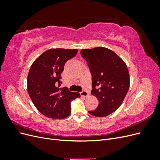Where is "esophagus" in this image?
I'll list each match as a JSON object with an SVG mask.
<instances>
[{"label":"esophagus","mask_w":160,"mask_h":160,"mask_svg":"<svg viewBox=\"0 0 160 160\" xmlns=\"http://www.w3.org/2000/svg\"><path fill=\"white\" fill-rule=\"evenodd\" d=\"M80 94L81 96L85 97V98H86V97H88L89 95L88 91H87L86 90H83L81 92H80Z\"/></svg>","instance_id":"obj_1"}]
</instances>
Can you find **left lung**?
<instances>
[{
    "label": "left lung",
    "instance_id": "1",
    "mask_svg": "<svg viewBox=\"0 0 160 160\" xmlns=\"http://www.w3.org/2000/svg\"><path fill=\"white\" fill-rule=\"evenodd\" d=\"M92 76L91 94L99 105L89 113L95 117H106L122 105L129 88V74L125 62L113 51L105 47L81 49Z\"/></svg>",
    "mask_w": 160,
    "mask_h": 160
}]
</instances>
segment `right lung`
I'll return each mask as SVG.
<instances>
[{"label":"right lung","mask_w":160,"mask_h":160,"mask_svg":"<svg viewBox=\"0 0 160 160\" xmlns=\"http://www.w3.org/2000/svg\"><path fill=\"white\" fill-rule=\"evenodd\" d=\"M77 49H51L33 62L27 77L28 95L36 108L46 117L63 119L71 113V102L80 98L78 92L65 87L60 89L61 72L65 62Z\"/></svg>","instance_id":"1"}]
</instances>
